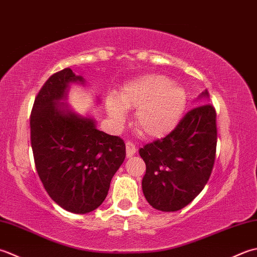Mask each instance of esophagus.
Segmentation results:
<instances>
[{
	"mask_svg": "<svg viewBox=\"0 0 257 257\" xmlns=\"http://www.w3.org/2000/svg\"><path fill=\"white\" fill-rule=\"evenodd\" d=\"M125 148H126V156L127 158H132V156L136 153V146L132 142H126L125 144Z\"/></svg>",
	"mask_w": 257,
	"mask_h": 257,
	"instance_id": "obj_1",
	"label": "esophagus"
}]
</instances>
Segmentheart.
<instances>
[{
    "instance_id": "heart-1",
    "label": "heart",
    "mask_w": 257,
    "mask_h": 257,
    "mask_svg": "<svg viewBox=\"0 0 257 257\" xmlns=\"http://www.w3.org/2000/svg\"><path fill=\"white\" fill-rule=\"evenodd\" d=\"M118 101L108 98L106 108L115 125L124 122L125 108H138L134 123L148 138H163L180 123L187 104V95L181 85L160 74L145 75L127 83L118 94Z\"/></svg>"
}]
</instances>
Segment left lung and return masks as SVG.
I'll return each instance as SVG.
<instances>
[{
    "instance_id": "1",
    "label": "left lung",
    "mask_w": 257,
    "mask_h": 257,
    "mask_svg": "<svg viewBox=\"0 0 257 257\" xmlns=\"http://www.w3.org/2000/svg\"><path fill=\"white\" fill-rule=\"evenodd\" d=\"M216 143L215 108L203 104L188 111L165 138L141 148L146 165L142 188L150 205L175 212L194 200L212 174Z\"/></svg>"
}]
</instances>
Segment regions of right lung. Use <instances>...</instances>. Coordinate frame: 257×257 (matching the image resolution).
<instances>
[{
	"instance_id": "1",
	"label": "right lung",
	"mask_w": 257,
	"mask_h": 257,
	"mask_svg": "<svg viewBox=\"0 0 257 257\" xmlns=\"http://www.w3.org/2000/svg\"><path fill=\"white\" fill-rule=\"evenodd\" d=\"M81 82L67 67L54 73L41 87L31 112V145L45 191L56 204L75 214L97 208L111 180L125 160V143L96 128L66 103L69 83Z\"/></svg>"
}]
</instances>
